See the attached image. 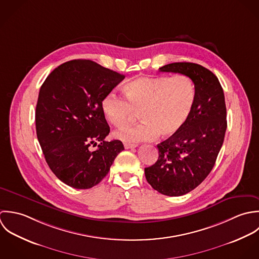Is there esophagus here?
Here are the masks:
<instances>
[{
  "label": "esophagus",
  "instance_id": "34e87169",
  "mask_svg": "<svg viewBox=\"0 0 259 259\" xmlns=\"http://www.w3.org/2000/svg\"><path fill=\"white\" fill-rule=\"evenodd\" d=\"M138 145L137 144H130V143H125L124 147L125 149H132V148H136Z\"/></svg>",
  "mask_w": 259,
  "mask_h": 259
}]
</instances>
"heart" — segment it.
Returning a JSON list of instances; mask_svg holds the SVG:
<instances>
[{"mask_svg":"<svg viewBox=\"0 0 259 259\" xmlns=\"http://www.w3.org/2000/svg\"><path fill=\"white\" fill-rule=\"evenodd\" d=\"M126 100L114 92L106 94L101 108L106 120L117 128L125 126L136 113L141 123L124 128L115 137L137 143L177 135L188 122L196 101L193 81L185 75L143 76L123 86Z\"/></svg>","mask_w":259,"mask_h":259,"instance_id":"obj_1","label":"heart"}]
</instances>
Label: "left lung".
Wrapping results in <instances>:
<instances>
[{"label":"left lung","mask_w":259,"mask_h":259,"mask_svg":"<svg viewBox=\"0 0 259 259\" xmlns=\"http://www.w3.org/2000/svg\"><path fill=\"white\" fill-rule=\"evenodd\" d=\"M159 71L185 75L196 89L188 122L177 135L157 145L158 160L145 168L153 189L167 196H181L196 188L215 164L227 128L225 98L217 77L201 65L178 62Z\"/></svg>","instance_id":"obj_1"}]
</instances>
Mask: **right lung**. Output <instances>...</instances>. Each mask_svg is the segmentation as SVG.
<instances>
[{
    "instance_id": "add662e5",
    "label": "right lung",
    "mask_w": 259,
    "mask_h": 259,
    "mask_svg": "<svg viewBox=\"0 0 259 259\" xmlns=\"http://www.w3.org/2000/svg\"><path fill=\"white\" fill-rule=\"evenodd\" d=\"M124 75L90 60H72L57 67L41 86L36 131L46 162L65 184L89 189L108 174L124 150L119 140L105 141L110 127L101 102ZM99 145L96 151L90 150Z\"/></svg>"
}]
</instances>
